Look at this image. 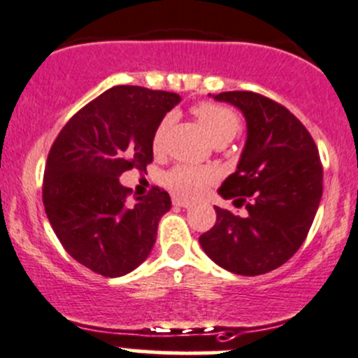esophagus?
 <instances>
[{
  "instance_id": "esophagus-1",
  "label": "esophagus",
  "mask_w": 358,
  "mask_h": 358,
  "mask_svg": "<svg viewBox=\"0 0 358 358\" xmlns=\"http://www.w3.org/2000/svg\"><path fill=\"white\" fill-rule=\"evenodd\" d=\"M174 205H178V207H182V208H189V207H193V201L178 196V198H174Z\"/></svg>"
}]
</instances>
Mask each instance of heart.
<instances>
[{
  "mask_svg": "<svg viewBox=\"0 0 358 358\" xmlns=\"http://www.w3.org/2000/svg\"><path fill=\"white\" fill-rule=\"evenodd\" d=\"M193 115L196 116L198 123L201 129L205 130L212 143H221V141H229L238 134L240 130V120L233 109L226 108V106L212 104V102H201V104L194 106ZM172 125V116H165L160 123H158L157 130L153 136V148L155 151H160L164 148L165 137H167L169 129ZM215 179V172L207 167H193V165H178L172 169L165 180L172 189L178 193L187 194V196H194V194L201 193L207 184H210Z\"/></svg>",
  "mask_w": 358,
  "mask_h": 358,
  "instance_id": "obj_1",
  "label": "heart"
}]
</instances>
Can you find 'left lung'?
Instances as JSON below:
<instances>
[{
  "mask_svg": "<svg viewBox=\"0 0 358 358\" xmlns=\"http://www.w3.org/2000/svg\"><path fill=\"white\" fill-rule=\"evenodd\" d=\"M212 97L245 118L238 165L217 193L235 207L245 203L247 215L215 207L217 221L200 245L224 270L256 277L287 263L306 238L322 198L320 157L310 132L278 102L254 92Z\"/></svg>",
  "mask_w": 358,
  "mask_h": 358,
  "instance_id": "obj_1",
  "label": "left lung"
}]
</instances>
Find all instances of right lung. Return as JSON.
Returning a JSON list of instances; mask_svg holds the SVG:
<instances>
[{
  "label": "right lung",
  "mask_w": 358,
  "mask_h": 358,
  "mask_svg": "<svg viewBox=\"0 0 358 358\" xmlns=\"http://www.w3.org/2000/svg\"><path fill=\"white\" fill-rule=\"evenodd\" d=\"M180 102L174 92L113 87L66 123L48 153L43 205L73 259L102 277H123L146 261L167 191L153 187L129 203L120 176L153 162L158 123Z\"/></svg>",
  "instance_id": "right-lung-1"
}]
</instances>
